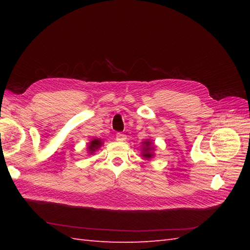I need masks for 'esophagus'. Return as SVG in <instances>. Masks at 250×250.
<instances>
[{"label":"esophagus","instance_id":"34e87169","mask_svg":"<svg viewBox=\"0 0 250 250\" xmlns=\"http://www.w3.org/2000/svg\"><path fill=\"white\" fill-rule=\"evenodd\" d=\"M116 139L117 141H120V142H125L126 140V136L124 133H117L116 135Z\"/></svg>","mask_w":250,"mask_h":250}]
</instances>
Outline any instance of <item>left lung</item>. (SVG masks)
<instances>
[{"mask_svg":"<svg viewBox=\"0 0 250 250\" xmlns=\"http://www.w3.org/2000/svg\"><path fill=\"white\" fill-rule=\"evenodd\" d=\"M141 155L146 160H150L151 158L155 157V145L149 140H146L142 143V152Z\"/></svg>","mask_w":250,"mask_h":250,"instance_id":"obj_1","label":"left lung"}]
</instances>
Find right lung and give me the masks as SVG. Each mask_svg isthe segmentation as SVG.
I'll return each mask as SVG.
<instances>
[{
    "label": "right lung",
    "instance_id": "obj_1",
    "mask_svg": "<svg viewBox=\"0 0 250 250\" xmlns=\"http://www.w3.org/2000/svg\"><path fill=\"white\" fill-rule=\"evenodd\" d=\"M102 145H103V142L100 139H92L88 144V153L89 155H92V153L95 152V150H98Z\"/></svg>",
    "mask_w": 250,
    "mask_h": 250
}]
</instances>
